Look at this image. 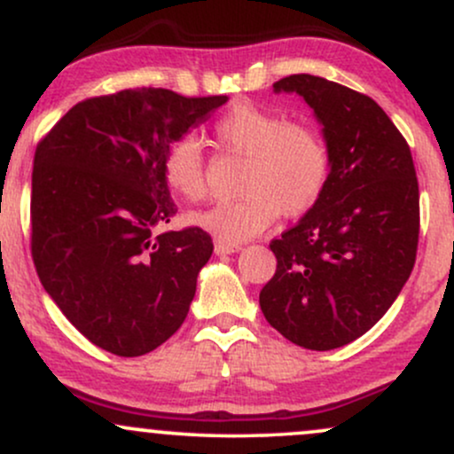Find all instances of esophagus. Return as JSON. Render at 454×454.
I'll return each mask as SVG.
<instances>
[{
	"instance_id": "1",
	"label": "esophagus",
	"mask_w": 454,
	"mask_h": 454,
	"mask_svg": "<svg viewBox=\"0 0 454 454\" xmlns=\"http://www.w3.org/2000/svg\"><path fill=\"white\" fill-rule=\"evenodd\" d=\"M241 249L239 243H226V241H215V254L217 256H223V254H234Z\"/></svg>"
}]
</instances>
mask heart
<instances>
[{
	"mask_svg": "<svg viewBox=\"0 0 454 454\" xmlns=\"http://www.w3.org/2000/svg\"><path fill=\"white\" fill-rule=\"evenodd\" d=\"M213 140L222 151L241 155L243 198L217 202L194 213L192 223L217 241L241 243L258 237L279 217L305 215L320 202L331 176V151L322 132L284 113L239 102L213 123ZM164 179L181 200L207 196V164L196 138L175 140L164 155Z\"/></svg>",
	"mask_w": 454,
	"mask_h": 454,
	"instance_id": "1",
	"label": "heart"
}]
</instances>
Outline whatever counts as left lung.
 Instances as JSON below:
<instances>
[{"label":"left lung","instance_id":"obj_1","mask_svg":"<svg viewBox=\"0 0 454 454\" xmlns=\"http://www.w3.org/2000/svg\"><path fill=\"white\" fill-rule=\"evenodd\" d=\"M325 126L331 176L320 202L269 247L275 275L260 309L286 340L333 350L364 335L395 303L416 262L420 194L403 134L364 93L314 74H290Z\"/></svg>","mask_w":454,"mask_h":454}]
</instances>
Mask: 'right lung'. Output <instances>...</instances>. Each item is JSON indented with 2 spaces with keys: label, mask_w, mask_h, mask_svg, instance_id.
Returning <instances> with one entry per match:
<instances>
[{
  "label": "right lung",
  "mask_w": 454,
  "mask_h": 454,
  "mask_svg": "<svg viewBox=\"0 0 454 454\" xmlns=\"http://www.w3.org/2000/svg\"><path fill=\"white\" fill-rule=\"evenodd\" d=\"M140 87L87 98L40 140L31 173V258L57 307L91 343L140 356L184 325L211 234L166 231L175 140L226 102Z\"/></svg>",
  "instance_id": "obj_1"
}]
</instances>
